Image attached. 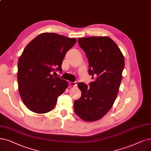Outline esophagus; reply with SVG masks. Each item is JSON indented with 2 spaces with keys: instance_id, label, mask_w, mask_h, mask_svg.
<instances>
[{
  "instance_id": "1",
  "label": "esophagus",
  "mask_w": 151,
  "mask_h": 151,
  "mask_svg": "<svg viewBox=\"0 0 151 151\" xmlns=\"http://www.w3.org/2000/svg\"><path fill=\"white\" fill-rule=\"evenodd\" d=\"M77 86V83L76 82H69V87H75Z\"/></svg>"
}]
</instances>
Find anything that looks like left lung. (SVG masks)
Wrapping results in <instances>:
<instances>
[{
	"label": "left lung",
	"instance_id": "left-lung-1",
	"mask_svg": "<svg viewBox=\"0 0 151 151\" xmlns=\"http://www.w3.org/2000/svg\"><path fill=\"white\" fill-rule=\"evenodd\" d=\"M78 43L86 52L88 74L94 79L87 86L78 83L81 96L74 101L77 115L86 122L96 121L112 107L116 98L124 59L117 45L109 37H91L78 38Z\"/></svg>",
	"mask_w": 151,
	"mask_h": 151
}]
</instances>
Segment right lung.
Returning a JSON list of instances; mask_svg holds the SVG:
<instances>
[{"instance_id":"right-lung-1","label":"right lung","mask_w":151,"mask_h":151,"mask_svg":"<svg viewBox=\"0 0 151 151\" xmlns=\"http://www.w3.org/2000/svg\"><path fill=\"white\" fill-rule=\"evenodd\" d=\"M76 41V38L44 33L24 49L18 62L17 80L21 99L29 110L46 113L55 108L68 82L52 72H62L65 54Z\"/></svg>"}]
</instances>
